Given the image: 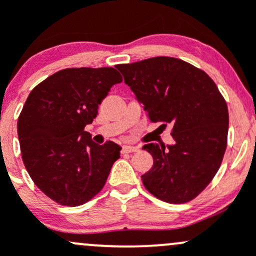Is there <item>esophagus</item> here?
Here are the masks:
<instances>
[{
	"label": "esophagus",
	"mask_w": 256,
	"mask_h": 256,
	"mask_svg": "<svg viewBox=\"0 0 256 256\" xmlns=\"http://www.w3.org/2000/svg\"><path fill=\"white\" fill-rule=\"evenodd\" d=\"M122 151L126 152V154H130V152H138V146H132V144H124Z\"/></svg>",
	"instance_id": "obj_1"
}]
</instances>
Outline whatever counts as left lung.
<instances>
[{
  "instance_id": "obj_1",
  "label": "left lung",
  "mask_w": 256,
  "mask_h": 256,
  "mask_svg": "<svg viewBox=\"0 0 256 256\" xmlns=\"http://www.w3.org/2000/svg\"><path fill=\"white\" fill-rule=\"evenodd\" d=\"M116 68L144 105L152 122L171 125L174 144L142 147L154 166L141 176L158 200L182 204L212 182L223 161L229 114L216 82L202 69L172 56H154Z\"/></svg>"
}]
</instances>
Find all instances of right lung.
Masks as SVG:
<instances>
[{
    "mask_svg": "<svg viewBox=\"0 0 256 256\" xmlns=\"http://www.w3.org/2000/svg\"><path fill=\"white\" fill-rule=\"evenodd\" d=\"M122 76L112 66L66 68L30 92L17 122L23 164L34 184L60 206L89 202L105 186L121 147L84 131Z\"/></svg>",
    "mask_w": 256,
    "mask_h": 256,
    "instance_id": "right-lung-1",
    "label": "right lung"
}]
</instances>
